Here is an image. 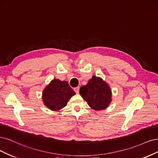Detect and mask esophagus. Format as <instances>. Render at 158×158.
<instances>
[{
    "label": "esophagus",
    "mask_w": 158,
    "mask_h": 158,
    "mask_svg": "<svg viewBox=\"0 0 158 158\" xmlns=\"http://www.w3.org/2000/svg\"><path fill=\"white\" fill-rule=\"evenodd\" d=\"M73 90H74V91H75V92L76 93L79 94V86H77V87L74 88Z\"/></svg>",
    "instance_id": "1"
}]
</instances>
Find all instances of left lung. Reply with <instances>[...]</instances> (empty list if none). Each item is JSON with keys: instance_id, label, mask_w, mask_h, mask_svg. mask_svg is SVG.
<instances>
[{"instance_id": "8db88e82", "label": "left lung", "mask_w": 158, "mask_h": 158, "mask_svg": "<svg viewBox=\"0 0 158 158\" xmlns=\"http://www.w3.org/2000/svg\"><path fill=\"white\" fill-rule=\"evenodd\" d=\"M79 93L91 108L96 111L105 110L111 102V88L101 77L93 75L88 83L81 86Z\"/></svg>"}]
</instances>
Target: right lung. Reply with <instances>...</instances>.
I'll use <instances>...</instances> for the list:
<instances>
[{
	"instance_id": "right-lung-1",
	"label": "right lung",
	"mask_w": 158,
	"mask_h": 158,
	"mask_svg": "<svg viewBox=\"0 0 158 158\" xmlns=\"http://www.w3.org/2000/svg\"><path fill=\"white\" fill-rule=\"evenodd\" d=\"M75 94L67 81L54 79L44 89L42 99L44 105L48 109L58 111L64 108Z\"/></svg>"
}]
</instances>
